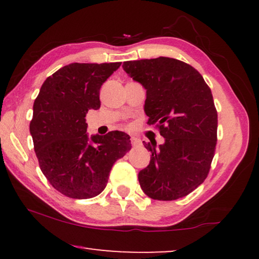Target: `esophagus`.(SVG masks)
Listing matches in <instances>:
<instances>
[{
    "label": "esophagus",
    "instance_id": "34e87169",
    "mask_svg": "<svg viewBox=\"0 0 259 259\" xmlns=\"http://www.w3.org/2000/svg\"><path fill=\"white\" fill-rule=\"evenodd\" d=\"M131 143H132L133 146H138V145H140V140L136 137H132L131 138Z\"/></svg>",
    "mask_w": 259,
    "mask_h": 259
}]
</instances>
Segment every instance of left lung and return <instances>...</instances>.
I'll list each match as a JSON object with an SVG mask.
<instances>
[{
	"instance_id": "left-lung-1",
	"label": "left lung",
	"mask_w": 259,
	"mask_h": 259,
	"mask_svg": "<svg viewBox=\"0 0 259 259\" xmlns=\"http://www.w3.org/2000/svg\"><path fill=\"white\" fill-rule=\"evenodd\" d=\"M122 68L146 90L144 111L164 144L145 143L151 152L138 175L141 190L152 199L176 200L196 190L210 171L217 143V111L211 90L197 69L179 60L123 62Z\"/></svg>"
}]
</instances>
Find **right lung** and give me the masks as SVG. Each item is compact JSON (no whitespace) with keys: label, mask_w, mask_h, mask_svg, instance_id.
Returning <instances> with one entry per match:
<instances>
[{"label":"right lung","mask_w":259,"mask_h":259,"mask_svg":"<svg viewBox=\"0 0 259 259\" xmlns=\"http://www.w3.org/2000/svg\"><path fill=\"white\" fill-rule=\"evenodd\" d=\"M121 62L70 63L46 79L33 106L30 134L42 173L74 199L100 194L114 162L131 150L130 136H88L86 114L100 108L102 83Z\"/></svg>","instance_id":"obj_1"}]
</instances>
